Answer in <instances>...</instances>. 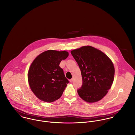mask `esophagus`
<instances>
[{
	"mask_svg": "<svg viewBox=\"0 0 135 135\" xmlns=\"http://www.w3.org/2000/svg\"><path fill=\"white\" fill-rule=\"evenodd\" d=\"M73 81V78H71V79H70V82H71V83H72Z\"/></svg>",
	"mask_w": 135,
	"mask_h": 135,
	"instance_id": "1",
	"label": "esophagus"
}]
</instances>
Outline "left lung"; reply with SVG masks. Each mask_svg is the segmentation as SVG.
Here are the masks:
<instances>
[{
    "instance_id": "left-lung-1",
    "label": "left lung",
    "mask_w": 135,
    "mask_h": 135,
    "mask_svg": "<svg viewBox=\"0 0 135 135\" xmlns=\"http://www.w3.org/2000/svg\"><path fill=\"white\" fill-rule=\"evenodd\" d=\"M81 71L83 84L77 89L79 97L86 102L99 101L111 88L115 70L111 60L103 52L87 46L71 51Z\"/></svg>"
}]
</instances>
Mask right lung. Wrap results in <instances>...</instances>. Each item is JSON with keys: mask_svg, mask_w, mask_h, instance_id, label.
Here are the masks:
<instances>
[{"mask_svg": "<svg viewBox=\"0 0 135 135\" xmlns=\"http://www.w3.org/2000/svg\"><path fill=\"white\" fill-rule=\"evenodd\" d=\"M68 56L65 51L49 50L32 62L28 72V83L32 91L40 100L52 102L62 96L69 81L59 64Z\"/></svg>", "mask_w": 135, "mask_h": 135, "instance_id": "right-lung-1", "label": "right lung"}]
</instances>
